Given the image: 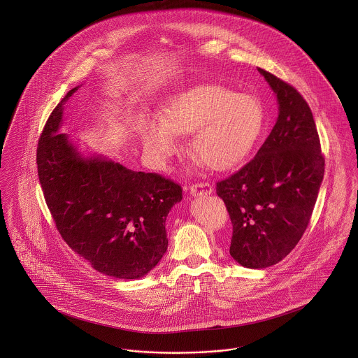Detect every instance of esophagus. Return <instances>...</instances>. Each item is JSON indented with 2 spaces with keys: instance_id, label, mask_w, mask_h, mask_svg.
Returning a JSON list of instances; mask_svg holds the SVG:
<instances>
[{
  "instance_id": "esophagus-1",
  "label": "esophagus",
  "mask_w": 358,
  "mask_h": 358,
  "mask_svg": "<svg viewBox=\"0 0 358 358\" xmlns=\"http://www.w3.org/2000/svg\"><path fill=\"white\" fill-rule=\"evenodd\" d=\"M190 194L192 196H204V194H210L212 193V186L208 182H199V183H193L190 187Z\"/></svg>"
}]
</instances>
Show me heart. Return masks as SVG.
<instances>
[{"instance_id":"heart-1","label":"heart","mask_w":358,"mask_h":358,"mask_svg":"<svg viewBox=\"0 0 358 358\" xmlns=\"http://www.w3.org/2000/svg\"><path fill=\"white\" fill-rule=\"evenodd\" d=\"M161 118L142 134L143 149L155 166L178 153L176 135L192 134L190 152L217 172L231 169L248 155L264 122L256 99L222 85H201L171 98Z\"/></svg>"}]
</instances>
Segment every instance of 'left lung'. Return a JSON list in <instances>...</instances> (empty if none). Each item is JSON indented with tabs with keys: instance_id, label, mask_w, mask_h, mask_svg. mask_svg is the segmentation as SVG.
I'll return each instance as SVG.
<instances>
[{
	"instance_id": "left-lung-1",
	"label": "left lung",
	"mask_w": 358,
	"mask_h": 358,
	"mask_svg": "<svg viewBox=\"0 0 358 358\" xmlns=\"http://www.w3.org/2000/svg\"><path fill=\"white\" fill-rule=\"evenodd\" d=\"M278 101V118L255 157L216 183L233 224L230 255L241 266L281 262L306 231L324 178L317 127L303 96L257 69Z\"/></svg>"
}]
</instances>
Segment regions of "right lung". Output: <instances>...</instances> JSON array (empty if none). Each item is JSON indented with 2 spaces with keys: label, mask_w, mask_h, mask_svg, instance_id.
Wrapping results in <instances>:
<instances>
[{
  "label": "right lung",
  "mask_w": 358,
  "mask_h": 358,
  "mask_svg": "<svg viewBox=\"0 0 358 358\" xmlns=\"http://www.w3.org/2000/svg\"><path fill=\"white\" fill-rule=\"evenodd\" d=\"M62 99L37 148L45 203L66 244L106 275H146L166 252L165 220L182 200V187L154 172H136L102 157L83 158L59 134Z\"/></svg>",
  "instance_id": "add662e5"
}]
</instances>
